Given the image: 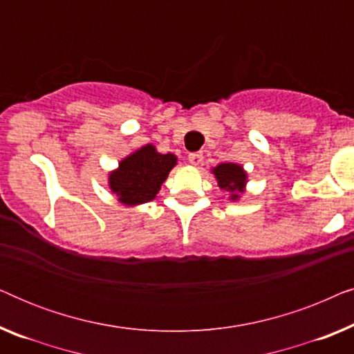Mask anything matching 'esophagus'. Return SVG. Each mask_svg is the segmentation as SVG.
Returning a JSON list of instances; mask_svg holds the SVG:
<instances>
[{
  "instance_id": "esophagus-1",
  "label": "esophagus",
  "mask_w": 354,
  "mask_h": 354,
  "mask_svg": "<svg viewBox=\"0 0 354 354\" xmlns=\"http://www.w3.org/2000/svg\"><path fill=\"white\" fill-rule=\"evenodd\" d=\"M188 161H190V164H193V166H200V164L203 162V154L201 153H190L188 154Z\"/></svg>"
}]
</instances>
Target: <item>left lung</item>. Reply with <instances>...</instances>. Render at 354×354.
Listing matches in <instances>:
<instances>
[{"instance_id": "8db88e82", "label": "left lung", "mask_w": 354, "mask_h": 354, "mask_svg": "<svg viewBox=\"0 0 354 354\" xmlns=\"http://www.w3.org/2000/svg\"><path fill=\"white\" fill-rule=\"evenodd\" d=\"M212 174L222 190L230 193V200H239L240 193H243L246 185V172L243 167L235 162H222L212 169Z\"/></svg>"}]
</instances>
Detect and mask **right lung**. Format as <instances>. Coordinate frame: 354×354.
Instances as JSON below:
<instances>
[{"mask_svg":"<svg viewBox=\"0 0 354 354\" xmlns=\"http://www.w3.org/2000/svg\"><path fill=\"white\" fill-rule=\"evenodd\" d=\"M176 164V154H161L153 145H145L122 159L119 167L109 174V188L122 205H143L156 198Z\"/></svg>","mask_w":354,"mask_h":354,"instance_id":"obj_1","label":"right lung"}]
</instances>
